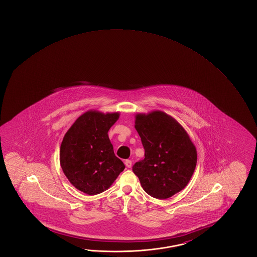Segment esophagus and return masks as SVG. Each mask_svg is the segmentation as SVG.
<instances>
[{
    "label": "esophagus",
    "instance_id": "obj_1",
    "mask_svg": "<svg viewBox=\"0 0 257 257\" xmlns=\"http://www.w3.org/2000/svg\"><path fill=\"white\" fill-rule=\"evenodd\" d=\"M124 164H125V166H126L128 169L132 168V161H131L130 160H125V161H124Z\"/></svg>",
    "mask_w": 257,
    "mask_h": 257
}]
</instances>
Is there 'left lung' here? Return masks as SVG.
Instances as JSON below:
<instances>
[{"label":"left lung","mask_w":257,"mask_h":257,"mask_svg":"<svg viewBox=\"0 0 257 257\" xmlns=\"http://www.w3.org/2000/svg\"><path fill=\"white\" fill-rule=\"evenodd\" d=\"M145 158L133 171L143 190L152 197L167 199L184 189L197 163V152L179 122L165 112L156 110L135 115Z\"/></svg>","instance_id":"left-lung-1"}]
</instances>
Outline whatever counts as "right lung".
I'll list each match as a JSON object with an SVG mask.
<instances>
[{
	"label": "right lung",
	"instance_id": "right-lung-1",
	"mask_svg": "<svg viewBox=\"0 0 257 257\" xmlns=\"http://www.w3.org/2000/svg\"><path fill=\"white\" fill-rule=\"evenodd\" d=\"M119 115V112L88 110L76 119L63 137L61 168L70 183L88 195L108 189L125 168L114 155L107 135Z\"/></svg>",
	"mask_w": 257,
	"mask_h": 257
}]
</instances>
